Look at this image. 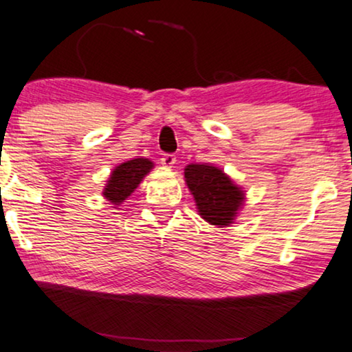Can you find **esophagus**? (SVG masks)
Segmentation results:
<instances>
[{"label":"esophagus","instance_id":"obj_1","mask_svg":"<svg viewBox=\"0 0 352 352\" xmlns=\"http://www.w3.org/2000/svg\"><path fill=\"white\" fill-rule=\"evenodd\" d=\"M162 165L165 168H173V165L176 163V157L173 155V153H163L162 158H160Z\"/></svg>","mask_w":352,"mask_h":352}]
</instances>
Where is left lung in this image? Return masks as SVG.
I'll list each match as a JSON object with an SVG mask.
<instances>
[{
  "instance_id": "8db88e82",
  "label": "left lung",
  "mask_w": 352,
  "mask_h": 352,
  "mask_svg": "<svg viewBox=\"0 0 352 352\" xmlns=\"http://www.w3.org/2000/svg\"><path fill=\"white\" fill-rule=\"evenodd\" d=\"M184 177L199 214L206 223L219 228L234 223L245 201V194L223 170L208 163H192L186 166Z\"/></svg>"
}]
</instances>
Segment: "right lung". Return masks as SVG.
I'll return each mask as SVG.
<instances>
[{"label": "right lung", "instance_id": "1", "mask_svg": "<svg viewBox=\"0 0 352 352\" xmlns=\"http://www.w3.org/2000/svg\"><path fill=\"white\" fill-rule=\"evenodd\" d=\"M153 168L148 158H134L115 166L104 189V197L112 205H120L141 184L144 176Z\"/></svg>", "mask_w": 352, "mask_h": 352}]
</instances>
